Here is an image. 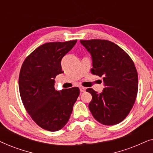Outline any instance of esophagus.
Returning <instances> with one entry per match:
<instances>
[{
	"instance_id": "1",
	"label": "esophagus",
	"mask_w": 153,
	"mask_h": 153,
	"mask_svg": "<svg viewBox=\"0 0 153 153\" xmlns=\"http://www.w3.org/2000/svg\"><path fill=\"white\" fill-rule=\"evenodd\" d=\"M80 91L81 93H83V92L85 91V88L84 87H80Z\"/></svg>"
}]
</instances>
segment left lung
<instances>
[{
  "label": "left lung",
  "mask_w": 153,
  "mask_h": 153,
  "mask_svg": "<svg viewBox=\"0 0 153 153\" xmlns=\"http://www.w3.org/2000/svg\"><path fill=\"white\" fill-rule=\"evenodd\" d=\"M91 53L92 72L102 76L104 90L92 95L88 107L101 124L114 125L124 120L134 104L138 92V74L134 63L124 50L114 42L104 39L80 40Z\"/></svg>",
  "instance_id": "obj_1"
}]
</instances>
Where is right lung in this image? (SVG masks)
<instances>
[{"instance_id": "add662e5", "label": "right lung", "mask_w": 153, "mask_h": 153, "mask_svg": "<svg viewBox=\"0 0 153 153\" xmlns=\"http://www.w3.org/2000/svg\"><path fill=\"white\" fill-rule=\"evenodd\" d=\"M77 40L49 42L35 49L23 62L19 78L22 102L37 125L46 130H60L68 122L79 95L77 87L57 91L56 76L62 71L61 60Z\"/></svg>"}]
</instances>
